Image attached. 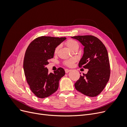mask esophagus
<instances>
[{"mask_svg":"<svg viewBox=\"0 0 127 127\" xmlns=\"http://www.w3.org/2000/svg\"><path fill=\"white\" fill-rule=\"evenodd\" d=\"M64 70H65V72H66V73H68L70 71V69H65Z\"/></svg>","mask_w":127,"mask_h":127,"instance_id":"1","label":"esophagus"}]
</instances>
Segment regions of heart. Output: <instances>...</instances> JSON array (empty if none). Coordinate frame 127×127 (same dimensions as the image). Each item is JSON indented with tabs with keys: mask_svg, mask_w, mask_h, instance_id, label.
Returning a JSON list of instances; mask_svg holds the SVG:
<instances>
[{
	"mask_svg": "<svg viewBox=\"0 0 127 127\" xmlns=\"http://www.w3.org/2000/svg\"><path fill=\"white\" fill-rule=\"evenodd\" d=\"M66 44L67 45V47L72 51L76 48H78V42L74 40L70 39L68 40L66 43ZM59 46H57V47L55 48V53L57 52L58 50L59 49ZM76 61H77V59L76 58H71L64 60V64L66 66L71 67L76 62Z\"/></svg>",
	"mask_w": 127,
	"mask_h": 127,
	"instance_id": "1",
	"label": "heart"
}]
</instances>
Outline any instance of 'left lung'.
<instances>
[{
    "label": "left lung",
    "mask_w": 127,
    "mask_h": 127,
    "mask_svg": "<svg viewBox=\"0 0 127 127\" xmlns=\"http://www.w3.org/2000/svg\"><path fill=\"white\" fill-rule=\"evenodd\" d=\"M84 46V55L78 66L88 69L75 83L77 91L90 97L100 94L108 82L110 66L107 50L102 41L93 35L71 36Z\"/></svg>",
    "instance_id": "obj_1"
}]
</instances>
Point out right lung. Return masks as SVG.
I'll return each mask as SVG.
<instances>
[{
    "mask_svg": "<svg viewBox=\"0 0 127 127\" xmlns=\"http://www.w3.org/2000/svg\"><path fill=\"white\" fill-rule=\"evenodd\" d=\"M65 37L42 36L33 40L27 48L23 61L26 82L36 96L43 98L56 92L59 81L65 75L63 68H58L54 72L49 73L45 67L48 60L53 58L55 49Z\"/></svg>",
    "mask_w": 127,
    "mask_h": 127,
    "instance_id": "right-lung-1",
    "label": "right lung"
}]
</instances>
